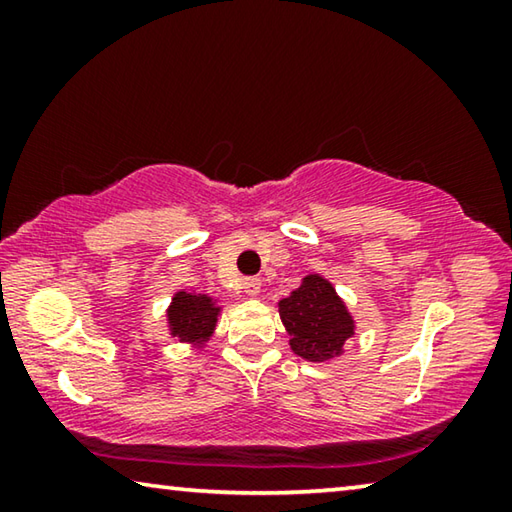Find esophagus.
Returning a JSON list of instances; mask_svg holds the SVG:
<instances>
[{"label":"esophagus","instance_id":"34e87169","mask_svg":"<svg viewBox=\"0 0 512 512\" xmlns=\"http://www.w3.org/2000/svg\"><path fill=\"white\" fill-rule=\"evenodd\" d=\"M244 291L253 298L259 296V293H262V280H257V277H248V280H244Z\"/></svg>","mask_w":512,"mask_h":512}]
</instances>
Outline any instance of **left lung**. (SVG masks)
<instances>
[{"label": "left lung", "mask_w": 512, "mask_h": 512, "mask_svg": "<svg viewBox=\"0 0 512 512\" xmlns=\"http://www.w3.org/2000/svg\"><path fill=\"white\" fill-rule=\"evenodd\" d=\"M277 314L289 334L291 352L305 361L325 363L345 352L357 320L334 284L320 273H307L300 287L277 302Z\"/></svg>", "instance_id": "1"}]
</instances>
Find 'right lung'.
Listing matches in <instances>:
<instances>
[{
    "mask_svg": "<svg viewBox=\"0 0 512 512\" xmlns=\"http://www.w3.org/2000/svg\"><path fill=\"white\" fill-rule=\"evenodd\" d=\"M221 311V300L210 293L178 289L164 311L169 339L185 343L194 352H203L219 325Z\"/></svg>",
    "mask_w": 512,
    "mask_h": 512,
    "instance_id": "1",
    "label": "right lung"
}]
</instances>
